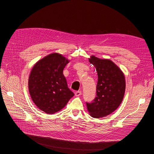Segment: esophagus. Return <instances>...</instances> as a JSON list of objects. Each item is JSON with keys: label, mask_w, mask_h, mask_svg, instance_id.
Masks as SVG:
<instances>
[{"label": "esophagus", "mask_w": 154, "mask_h": 154, "mask_svg": "<svg viewBox=\"0 0 154 154\" xmlns=\"http://www.w3.org/2000/svg\"><path fill=\"white\" fill-rule=\"evenodd\" d=\"M82 94V92L80 91H76L75 92V95L76 96V97H78V96H79V95H80Z\"/></svg>", "instance_id": "1"}]
</instances>
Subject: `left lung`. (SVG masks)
<instances>
[{"instance_id":"1","label":"left lung","mask_w":154,"mask_h":154,"mask_svg":"<svg viewBox=\"0 0 154 154\" xmlns=\"http://www.w3.org/2000/svg\"><path fill=\"white\" fill-rule=\"evenodd\" d=\"M89 62L98 75L96 95L92 102L86 103L88 112L94 118L109 116L122 103L125 91L124 73L109 59H100L92 55Z\"/></svg>"}]
</instances>
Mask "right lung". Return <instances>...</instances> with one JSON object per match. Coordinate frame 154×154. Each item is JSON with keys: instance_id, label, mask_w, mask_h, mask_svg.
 Wrapping results in <instances>:
<instances>
[{"instance_id": "right-lung-1", "label": "right lung", "mask_w": 154, "mask_h": 154, "mask_svg": "<svg viewBox=\"0 0 154 154\" xmlns=\"http://www.w3.org/2000/svg\"><path fill=\"white\" fill-rule=\"evenodd\" d=\"M69 62L65 57L52 53L38 60L29 78V91L36 106L46 114L62 109L74 95L67 86L63 69Z\"/></svg>"}]
</instances>
